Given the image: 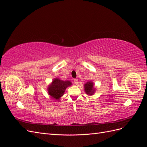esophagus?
I'll return each mask as SVG.
<instances>
[{
    "label": "esophagus",
    "mask_w": 147,
    "mask_h": 147,
    "mask_svg": "<svg viewBox=\"0 0 147 147\" xmlns=\"http://www.w3.org/2000/svg\"><path fill=\"white\" fill-rule=\"evenodd\" d=\"M74 83L75 84H78V81L77 79H74Z\"/></svg>",
    "instance_id": "34e87169"
}]
</instances>
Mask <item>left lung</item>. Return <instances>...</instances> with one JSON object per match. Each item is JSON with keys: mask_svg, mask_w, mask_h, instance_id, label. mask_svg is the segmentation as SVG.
I'll list each match as a JSON object with an SVG mask.
<instances>
[{"mask_svg": "<svg viewBox=\"0 0 147 147\" xmlns=\"http://www.w3.org/2000/svg\"><path fill=\"white\" fill-rule=\"evenodd\" d=\"M84 91H85L86 94L90 96L94 94L95 92V88H94V83L92 82H88L84 84Z\"/></svg>", "mask_w": 147, "mask_h": 147, "instance_id": "1", "label": "left lung"}]
</instances>
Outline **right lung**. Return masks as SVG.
Instances as JSON below:
<instances>
[{"instance_id":"add662e5","label":"right lung","mask_w":147,"mask_h":147,"mask_svg":"<svg viewBox=\"0 0 147 147\" xmlns=\"http://www.w3.org/2000/svg\"><path fill=\"white\" fill-rule=\"evenodd\" d=\"M72 85L70 81H63L59 78H55L48 87V93L51 98L58 100L63 96L66 88Z\"/></svg>"}]
</instances>
